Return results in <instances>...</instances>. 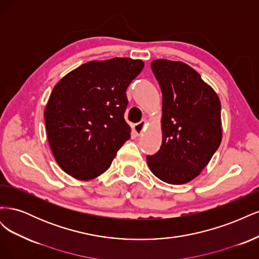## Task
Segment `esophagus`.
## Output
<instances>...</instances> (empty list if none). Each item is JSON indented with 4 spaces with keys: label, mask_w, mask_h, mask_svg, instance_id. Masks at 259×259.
Segmentation results:
<instances>
[{
    "label": "esophagus",
    "mask_w": 259,
    "mask_h": 259,
    "mask_svg": "<svg viewBox=\"0 0 259 259\" xmlns=\"http://www.w3.org/2000/svg\"><path fill=\"white\" fill-rule=\"evenodd\" d=\"M146 125H147V121H146V120H142L139 123L135 124L134 126H133V131H134L135 134L140 135V134H142V133L145 131Z\"/></svg>",
    "instance_id": "esophagus-1"
}]
</instances>
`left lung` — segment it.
I'll return each instance as SVG.
<instances>
[{
    "instance_id": "left-lung-1",
    "label": "left lung",
    "mask_w": 259,
    "mask_h": 259,
    "mask_svg": "<svg viewBox=\"0 0 259 259\" xmlns=\"http://www.w3.org/2000/svg\"><path fill=\"white\" fill-rule=\"evenodd\" d=\"M151 69L162 91V145L147 163L163 182L187 184L200 175L222 143L221 100L185 62L155 59Z\"/></svg>"
}]
</instances>
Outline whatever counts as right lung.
I'll return each instance as SVG.
<instances>
[{
    "instance_id": "1",
    "label": "right lung",
    "mask_w": 259,
    "mask_h": 259,
    "mask_svg": "<svg viewBox=\"0 0 259 259\" xmlns=\"http://www.w3.org/2000/svg\"><path fill=\"white\" fill-rule=\"evenodd\" d=\"M144 66L132 58L93 60L55 85L44 120L54 158L67 174L91 180L110 167L131 137L126 89Z\"/></svg>"
}]
</instances>
